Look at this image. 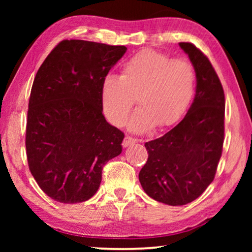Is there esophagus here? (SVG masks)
I'll return each mask as SVG.
<instances>
[{
	"label": "esophagus",
	"instance_id": "esophagus-1",
	"mask_svg": "<svg viewBox=\"0 0 252 252\" xmlns=\"http://www.w3.org/2000/svg\"><path fill=\"white\" fill-rule=\"evenodd\" d=\"M136 139H134V137H130V136H126L125 139H124V141H123V147L124 148H127V147H129V146H132V144H134V143H136Z\"/></svg>",
	"mask_w": 252,
	"mask_h": 252
}]
</instances>
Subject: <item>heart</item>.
<instances>
[{
	"label": "heart",
	"mask_w": 252,
	"mask_h": 252,
	"mask_svg": "<svg viewBox=\"0 0 252 252\" xmlns=\"http://www.w3.org/2000/svg\"><path fill=\"white\" fill-rule=\"evenodd\" d=\"M194 65L156 50H142L124 63L120 77L108 75L101 87L106 118L116 126L126 125L135 103L140 108L130 120V129L143 133L157 125L171 126L184 116L195 92Z\"/></svg>",
	"instance_id": "b5f03b06"
}]
</instances>
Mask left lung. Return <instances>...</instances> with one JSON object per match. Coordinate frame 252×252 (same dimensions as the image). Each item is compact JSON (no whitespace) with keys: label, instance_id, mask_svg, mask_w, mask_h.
Returning a JSON list of instances; mask_svg holds the SVG:
<instances>
[{"label":"left lung","instance_id":"8db88e82","mask_svg":"<svg viewBox=\"0 0 252 252\" xmlns=\"http://www.w3.org/2000/svg\"><path fill=\"white\" fill-rule=\"evenodd\" d=\"M179 46L195 68L194 101L177 126L144 144L149 155L139 173L148 196L173 206L192 202L213 181L225 133V94L215 68L192 43Z\"/></svg>","mask_w":252,"mask_h":252}]
</instances>
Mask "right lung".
Segmentation results:
<instances>
[{
    "label": "right lung",
    "mask_w": 252,
    "mask_h": 252,
    "mask_svg": "<svg viewBox=\"0 0 252 252\" xmlns=\"http://www.w3.org/2000/svg\"><path fill=\"white\" fill-rule=\"evenodd\" d=\"M125 46L63 40L34 78L26 124L29 167L39 187L61 203L97 191L103 166L122 154L124 133L103 116L102 82Z\"/></svg>",
    "instance_id": "obj_1"
}]
</instances>
